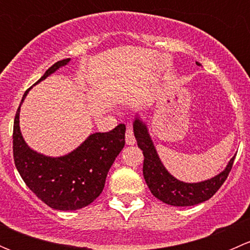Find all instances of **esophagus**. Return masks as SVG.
<instances>
[{
  "label": "esophagus",
  "mask_w": 250,
  "mask_h": 250,
  "mask_svg": "<svg viewBox=\"0 0 250 250\" xmlns=\"http://www.w3.org/2000/svg\"><path fill=\"white\" fill-rule=\"evenodd\" d=\"M125 143H127V145H134L137 143L134 133H133V127L130 125H127V130H125Z\"/></svg>",
  "instance_id": "1"
}]
</instances>
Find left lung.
<instances>
[{
  "label": "left lung",
  "instance_id": "obj_1",
  "mask_svg": "<svg viewBox=\"0 0 250 250\" xmlns=\"http://www.w3.org/2000/svg\"><path fill=\"white\" fill-rule=\"evenodd\" d=\"M133 130L138 146L144 153V179L151 193L163 203L169 206L188 207L208 201L215 195L224 181L228 179L229 173L232 168L234 156L228 163L225 169L218 175L200 183H184L174 178L161 162L153 141L148 134L147 125L139 116L135 117Z\"/></svg>",
  "mask_w": 250,
  "mask_h": 250
}]
</instances>
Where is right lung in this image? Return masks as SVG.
<instances>
[{
    "mask_svg": "<svg viewBox=\"0 0 250 250\" xmlns=\"http://www.w3.org/2000/svg\"><path fill=\"white\" fill-rule=\"evenodd\" d=\"M69 62L70 58L55 62L35 84ZM31 88L22 95L14 118L13 156L18 172L27 188L50 208L57 210L83 208L102 193L111 166L125 146V125H118L107 133L90 134L67 155L60 157L42 155L25 143L20 132V106Z\"/></svg>",
    "mask_w": 250,
    "mask_h": 250,
    "instance_id": "add662e5",
    "label": "right lung"
}]
</instances>
